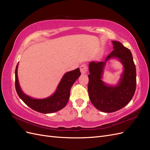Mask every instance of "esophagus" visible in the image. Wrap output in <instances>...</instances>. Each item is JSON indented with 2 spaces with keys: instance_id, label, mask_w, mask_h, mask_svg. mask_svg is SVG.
Segmentation results:
<instances>
[{
  "instance_id": "esophagus-1",
  "label": "esophagus",
  "mask_w": 150,
  "mask_h": 150,
  "mask_svg": "<svg viewBox=\"0 0 150 150\" xmlns=\"http://www.w3.org/2000/svg\"><path fill=\"white\" fill-rule=\"evenodd\" d=\"M80 71H81V73H82L83 74L87 73V72H88V67H87V66H86L84 64H81L80 66Z\"/></svg>"
}]
</instances>
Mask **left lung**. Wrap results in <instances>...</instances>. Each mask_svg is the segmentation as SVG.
Here are the masks:
<instances>
[{
    "mask_svg": "<svg viewBox=\"0 0 150 150\" xmlns=\"http://www.w3.org/2000/svg\"><path fill=\"white\" fill-rule=\"evenodd\" d=\"M114 50L104 61L90 62L88 75V94L92 104L98 110L112 112L121 110L131 101L137 86V72L130 50L121 42L112 40ZM112 58H117L124 66V72L119 83L108 85L102 81L106 62Z\"/></svg>",
    "mask_w": 150,
    "mask_h": 150,
    "instance_id": "left-lung-1",
    "label": "left lung"
}]
</instances>
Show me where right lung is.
<instances>
[{"instance_id": "1", "label": "right lung", "mask_w": 150, "mask_h": 150, "mask_svg": "<svg viewBox=\"0 0 150 150\" xmlns=\"http://www.w3.org/2000/svg\"><path fill=\"white\" fill-rule=\"evenodd\" d=\"M18 64L15 71V85L18 96L33 110L44 114L58 111L66 106L69 101L72 86L81 76L79 68L67 72L63 76L56 91L52 95L44 99H34L25 94L21 90L17 76Z\"/></svg>"}]
</instances>
